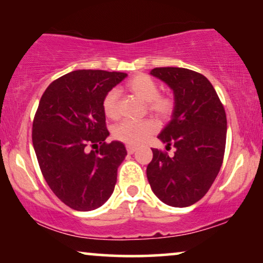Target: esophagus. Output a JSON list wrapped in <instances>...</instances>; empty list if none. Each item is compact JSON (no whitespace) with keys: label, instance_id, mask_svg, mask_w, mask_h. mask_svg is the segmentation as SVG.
Wrapping results in <instances>:
<instances>
[{"label":"esophagus","instance_id":"1","mask_svg":"<svg viewBox=\"0 0 263 263\" xmlns=\"http://www.w3.org/2000/svg\"><path fill=\"white\" fill-rule=\"evenodd\" d=\"M126 150H127L128 154H134L136 150H137V148H135V146H132V145H127L126 146Z\"/></svg>","mask_w":263,"mask_h":263}]
</instances>
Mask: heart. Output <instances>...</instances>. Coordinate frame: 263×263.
<instances>
[{
	"instance_id": "heart-1",
	"label": "heart",
	"mask_w": 263,
	"mask_h": 263,
	"mask_svg": "<svg viewBox=\"0 0 263 263\" xmlns=\"http://www.w3.org/2000/svg\"><path fill=\"white\" fill-rule=\"evenodd\" d=\"M126 89L138 99L144 101L150 113L159 119L166 120L176 109V99L171 93H160V86L155 79L144 73L129 78ZM102 109L107 118L115 119L119 113V95L117 90H109L102 100ZM157 131V125L153 120L129 121L124 120L115 126L113 136L115 139L128 145H139Z\"/></svg>"
}]
</instances>
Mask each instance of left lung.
<instances>
[{"label":"left lung","instance_id":"obj_1","mask_svg":"<svg viewBox=\"0 0 263 263\" xmlns=\"http://www.w3.org/2000/svg\"><path fill=\"white\" fill-rule=\"evenodd\" d=\"M150 74L173 90L176 109L157 136L173 156L153 150L146 167L152 190L172 207H189L207 194L221 168L226 145L227 120L212 83L187 68L157 67Z\"/></svg>","mask_w":263,"mask_h":263}]
</instances>
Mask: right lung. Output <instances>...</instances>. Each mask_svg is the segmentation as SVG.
<instances>
[{
  "mask_svg": "<svg viewBox=\"0 0 263 263\" xmlns=\"http://www.w3.org/2000/svg\"><path fill=\"white\" fill-rule=\"evenodd\" d=\"M126 77L79 69L54 80L41 97L32 125L34 153L49 187L74 211L99 208L114 191L127 153L121 142H106L102 100Z\"/></svg>",
  "mask_w": 263,
  "mask_h": 263,
  "instance_id": "add662e5",
  "label": "right lung"
}]
</instances>
